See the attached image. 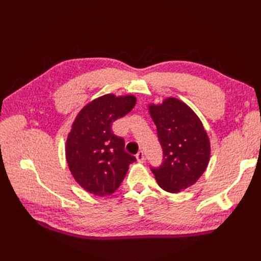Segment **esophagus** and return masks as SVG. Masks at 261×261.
Wrapping results in <instances>:
<instances>
[{"label": "esophagus", "instance_id": "esophagus-1", "mask_svg": "<svg viewBox=\"0 0 261 261\" xmlns=\"http://www.w3.org/2000/svg\"><path fill=\"white\" fill-rule=\"evenodd\" d=\"M137 158V161L140 163H144L145 162V153L144 151H138V153L136 154Z\"/></svg>", "mask_w": 261, "mask_h": 261}]
</instances>
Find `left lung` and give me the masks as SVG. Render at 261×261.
Here are the masks:
<instances>
[{"mask_svg":"<svg viewBox=\"0 0 261 261\" xmlns=\"http://www.w3.org/2000/svg\"><path fill=\"white\" fill-rule=\"evenodd\" d=\"M162 147V162L150 167L159 186L178 193L195 184L206 170L210 143L206 130L193 110L175 98L149 107Z\"/></svg>","mask_w":261,"mask_h":261,"instance_id":"left-lung-1","label":"left lung"}]
</instances>
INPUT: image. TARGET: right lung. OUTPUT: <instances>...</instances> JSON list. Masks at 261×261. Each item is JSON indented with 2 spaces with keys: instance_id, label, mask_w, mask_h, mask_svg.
Listing matches in <instances>:
<instances>
[{
  "instance_id": "obj_1",
  "label": "right lung",
  "mask_w": 261,
  "mask_h": 261,
  "mask_svg": "<svg viewBox=\"0 0 261 261\" xmlns=\"http://www.w3.org/2000/svg\"><path fill=\"white\" fill-rule=\"evenodd\" d=\"M133 96L106 94L87 105L77 115L66 141L70 172L87 192L96 196L113 194L128 165L136 158L125 151V141L114 135L112 123L132 111Z\"/></svg>"
}]
</instances>
